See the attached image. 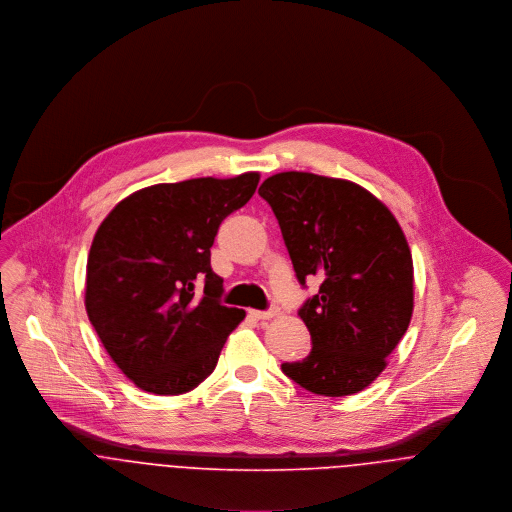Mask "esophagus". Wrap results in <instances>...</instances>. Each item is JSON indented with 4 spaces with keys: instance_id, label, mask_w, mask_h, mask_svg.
<instances>
[{
    "instance_id": "obj_1",
    "label": "esophagus",
    "mask_w": 512,
    "mask_h": 512,
    "mask_svg": "<svg viewBox=\"0 0 512 512\" xmlns=\"http://www.w3.org/2000/svg\"><path fill=\"white\" fill-rule=\"evenodd\" d=\"M250 315L254 319H258V321H266V319H272L274 315H278V309H270V311H256V309H252Z\"/></svg>"
}]
</instances>
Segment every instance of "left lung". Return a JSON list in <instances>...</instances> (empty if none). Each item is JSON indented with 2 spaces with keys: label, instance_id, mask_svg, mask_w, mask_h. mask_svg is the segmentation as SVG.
<instances>
[{
  "label": "left lung",
  "instance_id": "obj_1",
  "mask_svg": "<svg viewBox=\"0 0 512 512\" xmlns=\"http://www.w3.org/2000/svg\"><path fill=\"white\" fill-rule=\"evenodd\" d=\"M258 193L280 222L299 284L321 282L299 309L313 349L282 370L319 396L365 390L414 311L412 252L398 220L365 187L307 171L276 173Z\"/></svg>",
  "mask_w": 512,
  "mask_h": 512
}]
</instances>
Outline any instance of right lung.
<instances>
[{
	"label": "right lung",
	"mask_w": 512,
	"mask_h": 512,
	"mask_svg": "<svg viewBox=\"0 0 512 512\" xmlns=\"http://www.w3.org/2000/svg\"><path fill=\"white\" fill-rule=\"evenodd\" d=\"M258 181L260 173L248 171L151 185L98 226L84 305L106 353L138 388L161 396L193 390L246 317L219 301L211 246L220 222L250 201Z\"/></svg>",
	"instance_id": "right-lung-1"
}]
</instances>
